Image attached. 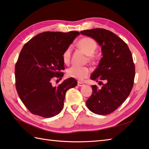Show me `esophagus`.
Listing matches in <instances>:
<instances>
[{"mask_svg": "<svg viewBox=\"0 0 149 149\" xmlns=\"http://www.w3.org/2000/svg\"><path fill=\"white\" fill-rule=\"evenodd\" d=\"M77 85L79 86H84L85 85H84V83H83L82 82L78 81V82H77Z\"/></svg>", "mask_w": 149, "mask_h": 149, "instance_id": "obj_1", "label": "esophagus"}]
</instances>
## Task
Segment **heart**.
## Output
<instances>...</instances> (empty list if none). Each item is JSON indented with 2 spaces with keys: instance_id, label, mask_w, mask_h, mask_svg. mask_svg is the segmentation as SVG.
I'll list each match as a JSON object with an SVG mask.
<instances>
[{
  "instance_id": "heart-1",
  "label": "heart",
  "mask_w": 149,
  "mask_h": 149,
  "mask_svg": "<svg viewBox=\"0 0 149 149\" xmlns=\"http://www.w3.org/2000/svg\"><path fill=\"white\" fill-rule=\"evenodd\" d=\"M77 47L81 51L88 56V61L94 64L96 63V57L93 54L96 50L97 43L94 40L90 37H83L78 41ZM72 49L67 47L63 53V61L65 64H68L71 59ZM91 74V70L88 67H76L72 66L66 70L67 76L73 79L81 81L88 77Z\"/></svg>"
}]
</instances>
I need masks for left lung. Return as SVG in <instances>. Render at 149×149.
Here are the masks:
<instances>
[{"label":"left lung","mask_w":149,"mask_h":149,"mask_svg":"<svg viewBox=\"0 0 149 149\" xmlns=\"http://www.w3.org/2000/svg\"><path fill=\"white\" fill-rule=\"evenodd\" d=\"M80 33L93 38L102 46L103 57L91 79L105 82L100 81L101 88L92 86L93 94L86 105L95 114L109 115L123 104L133 88L136 71L132 53L120 38L108 30L97 28Z\"/></svg>","instance_id":"1"}]
</instances>
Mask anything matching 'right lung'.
Returning <instances> with one entry per match:
<instances>
[{
  "instance_id": "1",
  "label": "right lung",
  "mask_w": 149,
  "mask_h": 149,
  "mask_svg": "<svg viewBox=\"0 0 149 149\" xmlns=\"http://www.w3.org/2000/svg\"><path fill=\"white\" fill-rule=\"evenodd\" d=\"M79 32H44L23 45L15 66V87L23 104L34 115L50 118L63 109L65 94L77 81L69 78L53 86V78L61 79L63 53Z\"/></svg>"
}]
</instances>
